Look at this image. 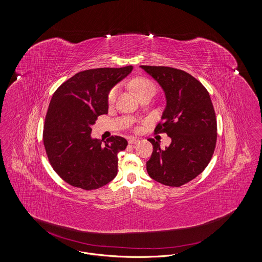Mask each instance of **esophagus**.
Listing matches in <instances>:
<instances>
[{
    "instance_id": "34e87169",
    "label": "esophagus",
    "mask_w": 262,
    "mask_h": 262,
    "mask_svg": "<svg viewBox=\"0 0 262 262\" xmlns=\"http://www.w3.org/2000/svg\"><path fill=\"white\" fill-rule=\"evenodd\" d=\"M138 142H139V138H137V137H130L128 139L129 144H137Z\"/></svg>"
}]
</instances>
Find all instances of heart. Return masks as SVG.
<instances>
[{"label":"heart","instance_id":"obj_1","mask_svg":"<svg viewBox=\"0 0 262 262\" xmlns=\"http://www.w3.org/2000/svg\"><path fill=\"white\" fill-rule=\"evenodd\" d=\"M133 86L136 89V91L137 92V94L140 96L141 94H143L144 92L146 91H149V90H154L155 91V85L153 84V82L147 79V78H137L134 82H133ZM118 88H114L112 90L110 91L109 95H108V102L110 104H112L115 102L116 97L118 95Z\"/></svg>","mask_w":262,"mask_h":262}]
</instances>
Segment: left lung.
<instances>
[{
  "label": "left lung",
  "mask_w": 262,
  "mask_h": 262,
  "mask_svg": "<svg viewBox=\"0 0 262 262\" xmlns=\"http://www.w3.org/2000/svg\"><path fill=\"white\" fill-rule=\"evenodd\" d=\"M162 88L166 107L155 133H166L171 144L161 149L149 138L153 152L146 162L151 179L181 187L206 168L217 139V122L208 91L192 75L169 67L140 66Z\"/></svg>",
  "instance_id": "8db88e82"
}]
</instances>
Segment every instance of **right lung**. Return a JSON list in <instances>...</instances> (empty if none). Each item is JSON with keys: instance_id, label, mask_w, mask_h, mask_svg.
<instances>
[{"instance_id": "right-lung-1", "label": "right lung", "mask_w": 262, "mask_h": 262, "mask_svg": "<svg viewBox=\"0 0 262 262\" xmlns=\"http://www.w3.org/2000/svg\"><path fill=\"white\" fill-rule=\"evenodd\" d=\"M133 71L124 68L88 70L58 88L49 104L43 141L55 172L73 187L96 189L118 173V153L125 149L124 137L92 138L91 126L108 113V95Z\"/></svg>"}]
</instances>
